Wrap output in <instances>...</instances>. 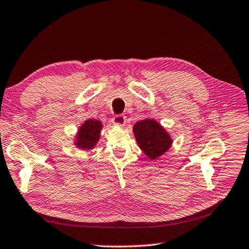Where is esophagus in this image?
Returning <instances> with one entry per match:
<instances>
[{
	"instance_id": "esophagus-1",
	"label": "esophagus",
	"mask_w": 249,
	"mask_h": 249,
	"mask_svg": "<svg viewBox=\"0 0 249 249\" xmlns=\"http://www.w3.org/2000/svg\"><path fill=\"white\" fill-rule=\"evenodd\" d=\"M112 123L120 127H123L126 123V117L124 114H117V116H114L112 118Z\"/></svg>"
}]
</instances>
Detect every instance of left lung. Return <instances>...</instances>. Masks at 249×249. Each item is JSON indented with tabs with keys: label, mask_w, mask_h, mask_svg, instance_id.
Instances as JSON below:
<instances>
[{
	"label": "left lung",
	"mask_w": 249,
	"mask_h": 249,
	"mask_svg": "<svg viewBox=\"0 0 249 249\" xmlns=\"http://www.w3.org/2000/svg\"><path fill=\"white\" fill-rule=\"evenodd\" d=\"M133 133L139 147L150 160L161 157L173 144L169 133L154 119H145L136 123Z\"/></svg>",
	"instance_id": "left-lung-1"
}]
</instances>
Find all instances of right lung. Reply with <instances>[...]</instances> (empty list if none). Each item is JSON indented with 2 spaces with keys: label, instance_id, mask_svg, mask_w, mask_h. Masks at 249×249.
Segmentation results:
<instances>
[{
  "label": "right lung",
  "instance_id": "obj_1",
  "mask_svg": "<svg viewBox=\"0 0 249 249\" xmlns=\"http://www.w3.org/2000/svg\"><path fill=\"white\" fill-rule=\"evenodd\" d=\"M103 125L99 120L89 119L81 125L75 136L74 145L84 150L92 149L99 142L101 129Z\"/></svg>",
  "mask_w": 249,
  "mask_h": 249
}]
</instances>
